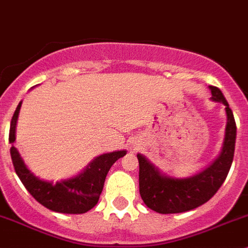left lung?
I'll list each match as a JSON object with an SVG mask.
<instances>
[{"mask_svg": "<svg viewBox=\"0 0 248 248\" xmlns=\"http://www.w3.org/2000/svg\"><path fill=\"white\" fill-rule=\"evenodd\" d=\"M211 99L226 106L227 126L219 156L206 169L193 176L176 179L161 174L154 164L138 154L139 192L145 205L158 214L189 211L206 202L218 191L226 180L234 158L236 124L234 115L221 90L209 86Z\"/></svg>", "mask_w": 248, "mask_h": 248, "instance_id": "1", "label": "left lung"}]
</instances>
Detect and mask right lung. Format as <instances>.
<instances>
[{
    "label": "right lung",
    "instance_id": "right-lung-1",
    "mask_svg": "<svg viewBox=\"0 0 248 248\" xmlns=\"http://www.w3.org/2000/svg\"><path fill=\"white\" fill-rule=\"evenodd\" d=\"M21 102L16 107L9 128V142L16 141V127ZM126 150L96 157L77 176L56 182L41 180L27 169L16 147L12 145L11 156L16 175L32 197L46 209L61 214H85L98 202L107 174L112 164L126 155Z\"/></svg>",
    "mask_w": 248,
    "mask_h": 248
}]
</instances>
